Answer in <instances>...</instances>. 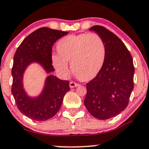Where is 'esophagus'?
Here are the masks:
<instances>
[{
    "label": "esophagus",
    "instance_id": "esophagus-1",
    "mask_svg": "<svg viewBox=\"0 0 149 149\" xmlns=\"http://www.w3.org/2000/svg\"><path fill=\"white\" fill-rule=\"evenodd\" d=\"M78 85H78V83H74V82H73V81L70 82V83H69V86H70V88H76V87H78Z\"/></svg>",
    "mask_w": 149,
    "mask_h": 149
}]
</instances>
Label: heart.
Returning a JSON list of instances; mask_svg holds the SVG:
<instances>
[{"label":"heart","mask_w":149,"mask_h":149,"mask_svg":"<svg viewBox=\"0 0 149 149\" xmlns=\"http://www.w3.org/2000/svg\"><path fill=\"white\" fill-rule=\"evenodd\" d=\"M59 54L52 57V64L63 76H68L71 63L73 74L83 81L95 79L103 67L106 58V46L97 33L69 35L57 44Z\"/></svg>","instance_id":"1"}]
</instances>
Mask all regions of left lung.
<instances>
[{"instance_id": "left-lung-1", "label": "left lung", "mask_w": 149, "mask_h": 149, "mask_svg": "<svg viewBox=\"0 0 149 149\" xmlns=\"http://www.w3.org/2000/svg\"><path fill=\"white\" fill-rule=\"evenodd\" d=\"M103 39L105 61L95 79L87 83L86 109L100 120L115 117L127 107L134 88V67L130 53L122 40L102 26L89 29Z\"/></svg>"}]
</instances>
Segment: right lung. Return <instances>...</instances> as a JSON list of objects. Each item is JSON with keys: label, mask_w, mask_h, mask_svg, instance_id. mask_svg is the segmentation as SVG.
<instances>
[{"label": "right lung", "mask_w": 149, "mask_h": 149, "mask_svg": "<svg viewBox=\"0 0 149 149\" xmlns=\"http://www.w3.org/2000/svg\"><path fill=\"white\" fill-rule=\"evenodd\" d=\"M69 33L66 31L42 27L29 35L22 42L14 56L12 69V94L22 113L36 121H44L55 115L60 109L65 94L70 90L68 80L59 79L54 75L52 46L58 39ZM40 65L49 74L38 95H28L23 87V76L31 64Z\"/></svg>", "instance_id": "right-lung-1"}]
</instances>
